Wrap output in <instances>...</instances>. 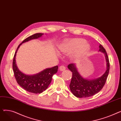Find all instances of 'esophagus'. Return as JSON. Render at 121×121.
<instances>
[{"label":"esophagus","instance_id":"34e87169","mask_svg":"<svg viewBox=\"0 0 121 121\" xmlns=\"http://www.w3.org/2000/svg\"><path fill=\"white\" fill-rule=\"evenodd\" d=\"M65 69H66V68L64 66L62 65V66L59 67V69H60V71H64V70H65Z\"/></svg>","mask_w":121,"mask_h":121}]
</instances>
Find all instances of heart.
Wrapping results in <instances>:
<instances>
[{"label": "heart", "instance_id": "b5f03b06", "mask_svg": "<svg viewBox=\"0 0 121 121\" xmlns=\"http://www.w3.org/2000/svg\"><path fill=\"white\" fill-rule=\"evenodd\" d=\"M81 38L69 39L62 43L59 47L60 52L65 55L73 54V58L78 60L84 56L90 49V46Z\"/></svg>", "mask_w": 121, "mask_h": 121}]
</instances>
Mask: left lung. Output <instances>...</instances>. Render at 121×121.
Instances as JSON below:
<instances>
[{
  "label": "left lung",
  "mask_w": 121,
  "mask_h": 121,
  "mask_svg": "<svg viewBox=\"0 0 121 121\" xmlns=\"http://www.w3.org/2000/svg\"><path fill=\"white\" fill-rule=\"evenodd\" d=\"M99 52L104 53L106 63V71L100 77L91 79L85 78L79 73L75 64L68 65V68L73 73L69 88L75 97L81 98L93 96L99 92L104 85L109 71V59L105 49L101 44L99 46Z\"/></svg>",
  "instance_id": "obj_1"
}]
</instances>
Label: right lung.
<instances>
[{
  "instance_id": "obj_1",
  "label": "right lung",
  "mask_w": 121,
  "mask_h": 121,
  "mask_svg": "<svg viewBox=\"0 0 121 121\" xmlns=\"http://www.w3.org/2000/svg\"><path fill=\"white\" fill-rule=\"evenodd\" d=\"M43 33H36L31 35L22 41L17 49L13 61V69L17 83L26 91L34 94H40L45 91L51 83L52 77L57 72L58 67L47 68L41 72L33 75H27L20 71L16 62V54L22 43L33 39H37L43 35Z\"/></svg>"
}]
</instances>
